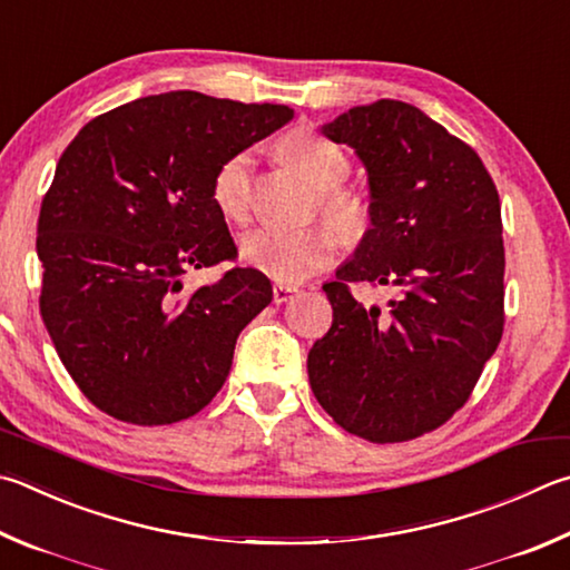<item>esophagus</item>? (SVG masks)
<instances>
[{"instance_id": "34e87169", "label": "esophagus", "mask_w": 570, "mask_h": 570, "mask_svg": "<svg viewBox=\"0 0 570 570\" xmlns=\"http://www.w3.org/2000/svg\"><path fill=\"white\" fill-rule=\"evenodd\" d=\"M294 294H296V286H286V284H276L274 286V302L276 304L288 302V298H292Z\"/></svg>"}]
</instances>
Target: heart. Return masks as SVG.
<instances>
[{
    "label": "heart",
    "instance_id": "b5f03b06",
    "mask_svg": "<svg viewBox=\"0 0 570 570\" xmlns=\"http://www.w3.org/2000/svg\"><path fill=\"white\" fill-rule=\"evenodd\" d=\"M278 157L318 191V209L346 242H358L368 232L371 212L364 196L344 189L351 174L348 154L321 137L314 129H294L278 141ZM254 159L239 151L219 164L212 179V199L226 219L242 222L252 202ZM338 236L328 226L274 229L258 226L244 234L239 254L244 264L278 284H298L331 264Z\"/></svg>",
    "mask_w": 570,
    "mask_h": 570
}]
</instances>
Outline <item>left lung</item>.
Listing matches in <instances>:
<instances>
[{"label":"left lung","mask_w":570,"mask_h":570,"mask_svg":"<svg viewBox=\"0 0 570 570\" xmlns=\"http://www.w3.org/2000/svg\"><path fill=\"white\" fill-rule=\"evenodd\" d=\"M321 134L364 161L371 229L324 284L334 321L308 351V381L354 436L419 439L469 401L503 334L499 191L469 144L406 101L354 107ZM361 281L394 298L364 307L350 294Z\"/></svg>","instance_id":"obj_1"}]
</instances>
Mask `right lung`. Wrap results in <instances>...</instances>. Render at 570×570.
Here are the masks:
<instances>
[{
    "label": "right lung",
    "instance_id": "obj_1",
    "mask_svg": "<svg viewBox=\"0 0 570 570\" xmlns=\"http://www.w3.org/2000/svg\"><path fill=\"white\" fill-rule=\"evenodd\" d=\"M292 119L284 105L169 91L99 114L61 154L37 224L39 312L99 411L164 426L224 386L272 282L252 266L199 288L184 276L236 262L212 179Z\"/></svg>",
    "mask_w": 570,
    "mask_h": 570
}]
</instances>
